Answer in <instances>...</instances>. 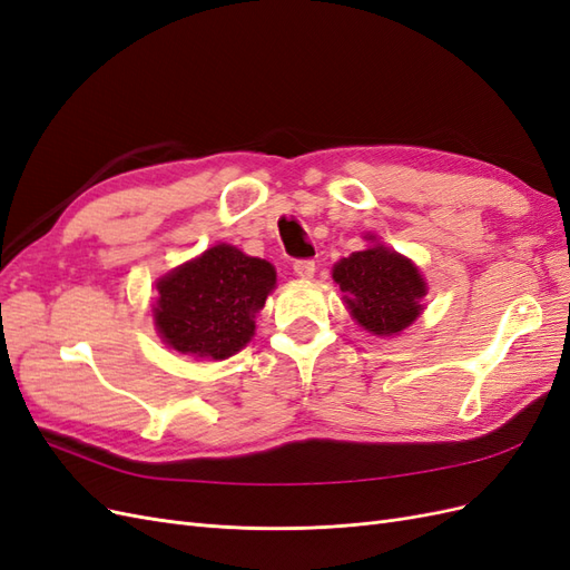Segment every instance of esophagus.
<instances>
[{
  "label": "esophagus",
  "instance_id": "esophagus-1",
  "mask_svg": "<svg viewBox=\"0 0 570 570\" xmlns=\"http://www.w3.org/2000/svg\"><path fill=\"white\" fill-rule=\"evenodd\" d=\"M292 268H295V275L302 281L314 278V273H316V264L312 262V258H297L295 266H292Z\"/></svg>",
  "mask_w": 570,
  "mask_h": 570
}]
</instances>
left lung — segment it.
I'll list each match as a JSON object with an SVG mask.
<instances>
[{
	"instance_id": "left-lung-1",
	"label": "left lung",
	"mask_w": 570,
	"mask_h": 570,
	"mask_svg": "<svg viewBox=\"0 0 570 570\" xmlns=\"http://www.w3.org/2000/svg\"><path fill=\"white\" fill-rule=\"evenodd\" d=\"M333 281L354 321L373 335L402 333L423 312L425 281L419 268L385 245L340 258L333 266Z\"/></svg>"
}]
</instances>
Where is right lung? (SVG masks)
<instances>
[{
    "label": "right lung",
    "mask_w": 570,
    "mask_h": 570,
    "mask_svg": "<svg viewBox=\"0 0 570 570\" xmlns=\"http://www.w3.org/2000/svg\"><path fill=\"white\" fill-rule=\"evenodd\" d=\"M275 287L266 258L216 245L157 283L154 325L161 340L195 358H228L254 335V316Z\"/></svg>",
    "instance_id": "1"
}]
</instances>
